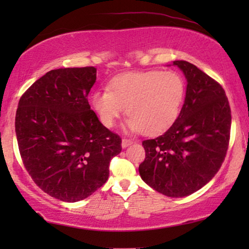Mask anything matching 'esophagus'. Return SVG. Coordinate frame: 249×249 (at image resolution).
<instances>
[{
	"label": "esophagus",
	"instance_id": "34e87169",
	"mask_svg": "<svg viewBox=\"0 0 249 249\" xmlns=\"http://www.w3.org/2000/svg\"><path fill=\"white\" fill-rule=\"evenodd\" d=\"M132 144H133V141L128 140V138H123V140H122V147H123V148H126V147H128Z\"/></svg>",
	"mask_w": 249,
	"mask_h": 249
}]
</instances>
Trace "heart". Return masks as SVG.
<instances>
[{"mask_svg": "<svg viewBox=\"0 0 249 249\" xmlns=\"http://www.w3.org/2000/svg\"><path fill=\"white\" fill-rule=\"evenodd\" d=\"M107 89L95 91L91 96L101 122L112 127L125 107L129 116L126 127L147 136L163 133L175 123L185 95L182 77L171 70L120 74Z\"/></svg>", "mask_w": 249, "mask_h": 249, "instance_id": "obj_1", "label": "heart"}]
</instances>
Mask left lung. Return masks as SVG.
<instances>
[{
  "mask_svg": "<svg viewBox=\"0 0 249 249\" xmlns=\"http://www.w3.org/2000/svg\"><path fill=\"white\" fill-rule=\"evenodd\" d=\"M187 79L178 119L161 136L142 142L146 158L138 171L159 193L192 195L216 175L229 148L231 107L225 91L196 66L174 61Z\"/></svg>",
  "mask_w": 249,
  "mask_h": 249,
  "instance_id": "8db88e82",
  "label": "left lung"
}]
</instances>
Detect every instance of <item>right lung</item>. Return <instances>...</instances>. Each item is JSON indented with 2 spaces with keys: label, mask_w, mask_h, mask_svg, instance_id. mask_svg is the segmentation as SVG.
Masks as SVG:
<instances>
[{
  "label": "right lung",
  "mask_w": 249,
  "mask_h": 249,
  "mask_svg": "<svg viewBox=\"0 0 249 249\" xmlns=\"http://www.w3.org/2000/svg\"><path fill=\"white\" fill-rule=\"evenodd\" d=\"M94 67L52 70L22 95L15 132L29 176L50 196L78 202L108 179L122 140L99 121L88 94Z\"/></svg>",
  "instance_id": "right-lung-1"
}]
</instances>
